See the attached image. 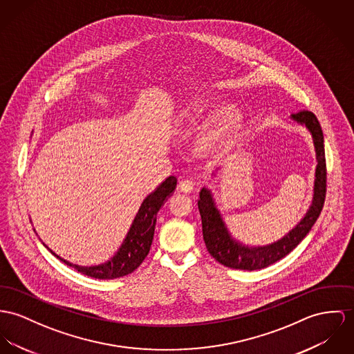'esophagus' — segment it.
Segmentation results:
<instances>
[{
	"label": "esophagus",
	"mask_w": 354,
	"mask_h": 354,
	"mask_svg": "<svg viewBox=\"0 0 354 354\" xmlns=\"http://www.w3.org/2000/svg\"><path fill=\"white\" fill-rule=\"evenodd\" d=\"M194 189V183H192V180L191 179H183L180 183H179V190L182 191V192H191Z\"/></svg>",
	"instance_id": "1"
}]
</instances>
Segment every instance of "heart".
<instances>
[{
    "label": "heart",
    "instance_id": "1",
    "mask_svg": "<svg viewBox=\"0 0 354 354\" xmlns=\"http://www.w3.org/2000/svg\"><path fill=\"white\" fill-rule=\"evenodd\" d=\"M207 108L203 105H195L191 108L189 117L203 118L207 115ZM241 121L240 113L237 110L226 109L218 115L217 120L206 132L198 137L195 142V149L201 156L212 158L219 155L230 142L236 129Z\"/></svg>",
    "mask_w": 354,
    "mask_h": 354
}]
</instances>
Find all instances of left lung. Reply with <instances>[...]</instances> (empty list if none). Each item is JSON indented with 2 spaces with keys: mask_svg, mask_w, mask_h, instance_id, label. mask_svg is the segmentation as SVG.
I'll return each instance as SVG.
<instances>
[{
  "mask_svg": "<svg viewBox=\"0 0 354 354\" xmlns=\"http://www.w3.org/2000/svg\"><path fill=\"white\" fill-rule=\"evenodd\" d=\"M291 117L299 124L306 125L314 138V145L317 151V171H315V187H314V199L310 210L300 221L299 223L281 240L277 243L266 246L249 248L234 241L222 218L219 216L214 201L210 195V191L202 189L199 192L198 209L202 219V233L203 240L209 253L217 260L219 264L233 268V270H245L254 271L263 270L280 259L286 257L292 249H295L300 241L311 230L313 225L319 217L325 198H326V159H325V145H324V133L321 124L317 115L310 110H300L298 113L291 114Z\"/></svg>",
  "mask_w": 354,
  "mask_h": 354,
  "instance_id": "1",
  "label": "left lung"
}]
</instances>
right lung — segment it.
I'll list each match as a JSON object with an SVG mask.
<instances>
[{"label": "right lung", "instance_id": "right-lung-1", "mask_svg": "<svg viewBox=\"0 0 354 354\" xmlns=\"http://www.w3.org/2000/svg\"><path fill=\"white\" fill-rule=\"evenodd\" d=\"M176 182L175 176H168L156 190L144 199L124 243L108 263L95 267H80L60 259L53 250L51 253L78 272L95 279H115L133 272L149 253L156 225V214L163 206L164 201L175 190Z\"/></svg>", "mask_w": 354, "mask_h": 354}]
</instances>
